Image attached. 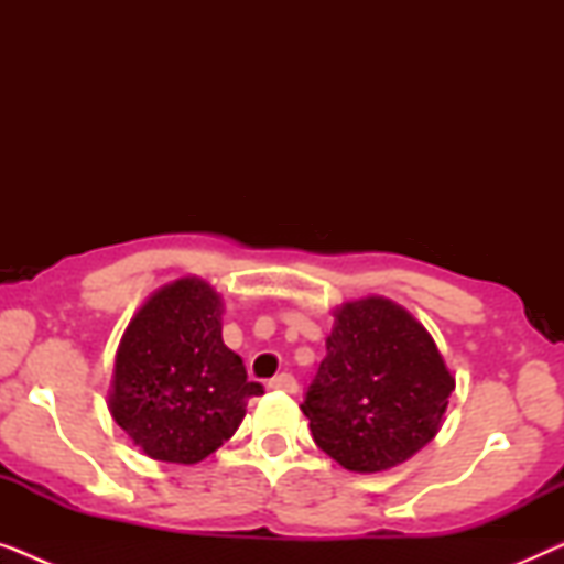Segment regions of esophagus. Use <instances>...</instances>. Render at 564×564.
<instances>
[{
    "label": "esophagus",
    "mask_w": 564,
    "mask_h": 564,
    "mask_svg": "<svg viewBox=\"0 0 564 564\" xmlns=\"http://www.w3.org/2000/svg\"><path fill=\"white\" fill-rule=\"evenodd\" d=\"M269 388L290 392V395H292V392H297V382H295V377H292V375L282 372V375H276V377H272V380H269Z\"/></svg>",
    "instance_id": "esophagus-1"
}]
</instances>
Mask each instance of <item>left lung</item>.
Returning a JSON list of instances; mask_svg holds the SVG:
<instances>
[{"mask_svg":"<svg viewBox=\"0 0 564 564\" xmlns=\"http://www.w3.org/2000/svg\"><path fill=\"white\" fill-rule=\"evenodd\" d=\"M334 318L300 405L315 444L351 473L403 465L442 429L454 377L429 330L388 297L351 300Z\"/></svg>","mask_w":564,"mask_h":564,"instance_id":"left-lung-1","label":"left lung"}]
</instances>
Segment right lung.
<instances>
[{
    "label": "right lung",
    "instance_id": "obj_1",
    "mask_svg": "<svg viewBox=\"0 0 564 564\" xmlns=\"http://www.w3.org/2000/svg\"><path fill=\"white\" fill-rule=\"evenodd\" d=\"M261 392L223 344V297L205 280L182 276L128 323L107 405L151 459L197 465L236 434Z\"/></svg>",
    "mask_w": 564,
    "mask_h": 564
}]
</instances>
